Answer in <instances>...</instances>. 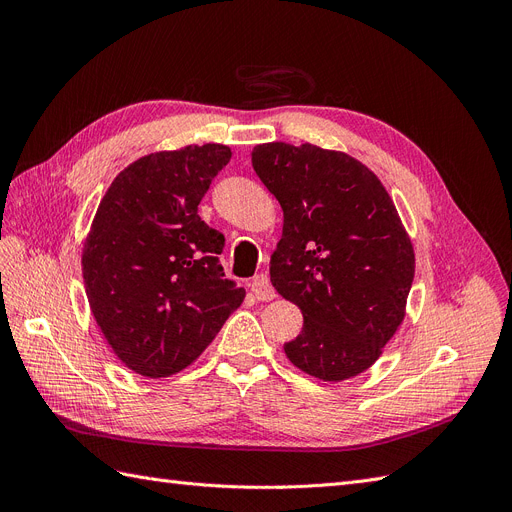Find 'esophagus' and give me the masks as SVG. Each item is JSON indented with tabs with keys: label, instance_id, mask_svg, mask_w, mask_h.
<instances>
[{
	"label": "esophagus",
	"instance_id": "esophagus-1",
	"mask_svg": "<svg viewBox=\"0 0 512 512\" xmlns=\"http://www.w3.org/2000/svg\"><path fill=\"white\" fill-rule=\"evenodd\" d=\"M251 292L255 294L257 301H272V299H276V290H274L270 278L263 276V274L253 278V282H251Z\"/></svg>",
	"mask_w": 512,
	"mask_h": 512
}]
</instances>
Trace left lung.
<instances>
[{"label":"left lung","instance_id":"obj_1","mask_svg":"<svg viewBox=\"0 0 512 512\" xmlns=\"http://www.w3.org/2000/svg\"><path fill=\"white\" fill-rule=\"evenodd\" d=\"M251 161L284 211L270 280L305 319L284 353L317 380H351L380 359L407 315L411 236L380 178L348 153L263 143Z\"/></svg>","mask_w":512,"mask_h":512}]
</instances>
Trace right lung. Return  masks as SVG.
Segmentation results:
<instances>
[{"label": "right lung", "mask_w": 512, "mask_h": 512, "mask_svg": "<svg viewBox=\"0 0 512 512\" xmlns=\"http://www.w3.org/2000/svg\"><path fill=\"white\" fill-rule=\"evenodd\" d=\"M230 157L220 143L143 155L95 211L83 242L89 307L116 357L143 378L195 363L245 299L220 265L224 236L197 213Z\"/></svg>", "instance_id": "add662e5"}]
</instances>
